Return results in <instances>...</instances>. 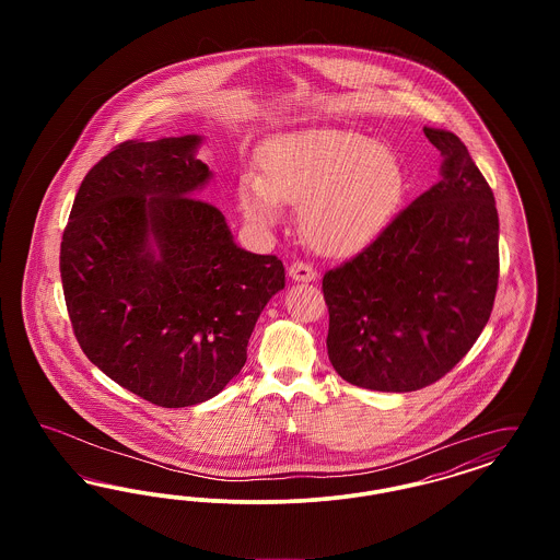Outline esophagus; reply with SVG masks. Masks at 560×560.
Returning a JSON list of instances; mask_svg holds the SVG:
<instances>
[{"label":"esophagus","mask_w":560,"mask_h":560,"mask_svg":"<svg viewBox=\"0 0 560 560\" xmlns=\"http://www.w3.org/2000/svg\"><path fill=\"white\" fill-rule=\"evenodd\" d=\"M290 277L293 281H302V283H308V281H315L317 279V270L306 265V262H293L290 267Z\"/></svg>","instance_id":"34e87169"}]
</instances>
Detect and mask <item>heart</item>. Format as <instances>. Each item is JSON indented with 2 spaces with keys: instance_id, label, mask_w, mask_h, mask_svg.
<instances>
[{
  "instance_id": "1",
  "label": "heart",
  "mask_w": 560,
  "mask_h": 560,
  "mask_svg": "<svg viewBox=\"0 0 560 560\" xmlns=\"http://www.w3.org/2000/svg\"><path fill=\"white\" fill-rule=\"evenodd\" d=\"M262 176L243 174L240 206L258 226L279 222V203L300 206L306 243L327 256L370 245L395 220L407 192L399 155L350 130H306L270 142Z\"/></svg>"
}]
</instances>
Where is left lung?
I'll return each instance as SVG.
<instances>
[{
	"instance_id": "obj_1",
	"label": "left lung",
	"mask_w": 560,
	"mask_h": 560,
	"mask_svg": "<svg viewBox=\"0 0 560 560\" xmlns=\"http://www.w3.org/2000/svg\"><path fill=\"white\" fill-rule=\"evenodd\" d=\"M424 133L441 151V180L323 277L329 361L370 390L411 393L452 372L498 292L493 190L455 133Z\"/></svg>"
}]
</instances>
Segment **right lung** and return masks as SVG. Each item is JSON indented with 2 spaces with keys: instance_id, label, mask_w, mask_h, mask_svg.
<instances>
[{
  "instance_id": "obj_1",
  "label": "right lung",
  "mask_w": 560,
  "mask_h": 560,
  "mask_svg": "<svg viewBox=\"0 0 560 560\" xmlns=\"http://www.w3.org/2000/svg\"><path fill=\"white\" fill-rule=\"evenodd\" d=\"M195 133L126 140L75 195L60 279L85 357L140 399L188 407L245 365L268 300L285 288L277 256L235 245L224 213L190 197L212 172Z\"/></svg>"
}]
</instances>
